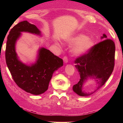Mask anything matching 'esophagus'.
<instances>
[{"label": "esophagus", "mask_w": 123, "mask_h": 123, "mask_svg": "<svg viewBox=\"0 0 123 123\" xmlns=\"http://www.w3.org/2000/svg\"><path fill=\"white\" fill-rule=\"evenodd\" d=\"M63 62H64L65 63H68V58L66 57H64L63 58Z\"/></svg>", "instance_id": "esophagus-1"}]
</instances>
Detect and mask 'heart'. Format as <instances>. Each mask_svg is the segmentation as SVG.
I'll use <instances>...</instances> for the list:
<instances>
[{
    "instance_id": "obj_1",
    "label": "heart",
    "mask_w": 123,
    "mask_h": 123,
    "mask_svg": "<svg viewBox=\"0 0 123 123\" xmlns=\"http://www.w3.org/2000/svg\"><path fill=\"white\" fill-rule=\"evenodd\" d=\"M69 45H74L71 53L74 55H82L87 53L94 45L92 40L83 34H78L66 41Z\"/></svg>"
}]
</instances>
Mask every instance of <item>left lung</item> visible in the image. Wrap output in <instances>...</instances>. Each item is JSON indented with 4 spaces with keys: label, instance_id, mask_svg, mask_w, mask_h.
<instances>
[{
    "label": "left lung",
    "instance_id": "8db88e82",
    "mask_svg": "<svg viewBox=\"0 0 123 123\" xmlns=\"http://www.w3.org/2000/svg\"><path fill=\"white\" fill-rule=\"evenodd\" d=\"M103 40L92 47L88 54L79 57L75 61V67L80 75V80L73 86V91L81 97H87L95 92L104 85L111 75L115 66V44L107 38L105 34L101 36ZM94 78L97 83L95 90L86 93L83 86L88 79Z\"/></svg>",
    "mask_w": 123,
    "mask_h": 123
}]
</instances>
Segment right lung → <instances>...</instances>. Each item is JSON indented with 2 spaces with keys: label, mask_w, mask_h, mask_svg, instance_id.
Here are the masks:
<instances>
[{
  "label": "right lung",
  "mask_w": 123,
  "mask_h": 123,
  "mask_svg": "<svg viewBox=\"0 0 123 123\" xmlns=\"http://www.w3.org/2000/svg\"><path fill=\"white\" fill-rule=\"evenodd\" d=\"M21 32L42 36L41 31L27 21L15 25L7 36L5 53L7 65L19 88L33 95H40L47 90L53 74L63 66V60L46 48L41 47L35 63L29 65L23 63L15 51L16 42L22 35Z\"/></svg>",
  "instance_id": "add662e5"
}]
</instances>
